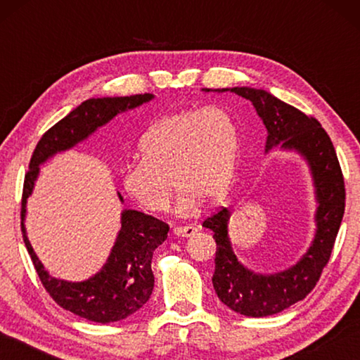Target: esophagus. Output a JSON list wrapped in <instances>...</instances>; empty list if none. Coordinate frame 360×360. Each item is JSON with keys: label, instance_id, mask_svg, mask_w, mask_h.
Returning <instances> with one entry per match:
<instances>
[{"label": "esophagus", "instance_id": "esophagus-1", "mask_svg": "<svg viewBox=\"0 0 360 360\" xmlns=\"http://www.w3.org/2000/svg\"><path fill=\"white\" fill-rule=\"evenodd\" d=\"M198 231L197 227H193V225H186V227H174L173 229V233L178 235V236H186V238H188V236L195 235Z\"/></svg>", "mask_w": 360, "mask_h": 360}]
</instances>
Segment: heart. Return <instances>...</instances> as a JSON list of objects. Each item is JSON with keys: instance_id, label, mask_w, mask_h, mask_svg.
I'll return each instance as SVG.
<instances>
[{"instance_id": "1", "label": "heart", "mask_w": 360, "mask_h": 360, "mask_svg": "<svg viewBox=\"0 0 360 360\" xmlns=\"http://www.w3.org/2000/svg\"><path fill=\"white\" fill-rule=\"evenodd\" d=\"M238 125L221 106L182 109L152 124L139 141L141 160L122 165L120 186L149 212L165 211L173 184L179 187L176 211L188 216L203 198L221 197L233 178Z\"/></svg>"}]
</instances>
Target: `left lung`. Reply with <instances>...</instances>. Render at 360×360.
I'll return each mask as SVG.
<instances>
[{"label": "left lung", "mask_w": 360, "mask_h": 360, "mask_svg": "<svg viewBox=\"0 0 360 360\" xmlns=\"http://www.w3.org/2000/svg\"><path fill=\"white\" fill-rule=\"evenodd\" d=\"M202 90L210 92V89ZM212 92H231L251 101L266 129V154L275 148L295 152L307 162L311 174L316 200L314 236L307 252L285 270L266 275L241 264L229 236V208H222L203 222V227L214 231L212 238L217 245L212 285L219 300L238 314L265 318L303 300L319 281L345 214L343 174L330 138L316 119L264 89L233 87Z\"/></svg>", "instance_id": "left-lung-1"}]
</instances>
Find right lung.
I'll list each match as a JSON object with an SVG mask.
<instances>
[{
  "label": "right lung",
  "mask_w": 360,
  "mask_h": 360,
  "mask_svg": "<svg viewBox=\"0 0 360 360\" xmlns=\"http://www.w3.org/2000/svg\"><path fill=\"white\" fill-rule=\"evenodd\" d=\"M150 100H154L152 94L85 100L42 135L36 144L23 182L22 233L41 283L66 311L98 324L129 318L149 300L154 289L152 254L167 240L169 227L144 212L124 210L120 212V230L105 265L89 279L72 283L52 276L36 255L25 229L27 203L34 191L39 167L44 165L49 158L85 141L117 114L130 111ZM117 197L120 203H124V197L119 192Z\"/></svg>",
  "instance_id": "add662e5"
}]
</instances>
